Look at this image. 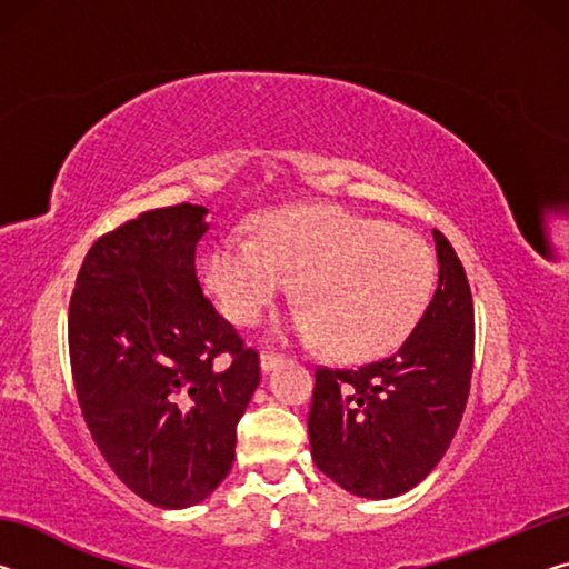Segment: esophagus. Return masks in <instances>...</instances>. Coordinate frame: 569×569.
Instances as JSON below:
<instances>
[{
	"instance_id": "1",
	"label": "esophagus",
	"mask_w": 569,
	"mask_h": 569,
	"mask_svg": "<svg viewBox=\"0 0 569 569\" xmlns=\"http://www.w3.org/2000/svg\"><path fill=\"white\" fill-rule=\"evenodd\" d=\"M281 361H283L281 353H273V351H263L261 353V369L263 371H273Z\"/></svg>"
}]
</instances>
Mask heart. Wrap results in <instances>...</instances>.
<instances>
[{
    "label": "heart",
    "mask_w": 569,
    "mask_h": 569,
    "mask_svg": "<svg viewBox=\"0 0 569 569\" xmlns=\"http://www.w3.org/2000/svg\"><path fill=\"white\" fill-rule=\"evenodd\" d=\"M256 240L226 236L203 256V283L238 323L261 319L296 281L281 331L326 339L341 359H371L407 339L435 288V253L411 230L331 206H296L253 220Z\"/></svg>",
    "instance_id": "1"
}]
</instances>
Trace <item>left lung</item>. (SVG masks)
I'll return each instance as SVG.
<instances>
[{
    "mask_svg": "<svg viewBox=\"0 0 569 569\" xmlns=\"http://www.w3.org/2000/svg\"><path fill=\"white\" fill-rule=\"evenodd\" d=\"M439 283L397 351L359 369H316L311 457L346 492L391 499L429 475L457 435L475 363V303L449 240L435 230Z\"/></svg>",
    "mask_w": 569,
    "mask_h": 569,
    "instance_id": "obj_1",
    "label": "left lung"
}]
</instances>
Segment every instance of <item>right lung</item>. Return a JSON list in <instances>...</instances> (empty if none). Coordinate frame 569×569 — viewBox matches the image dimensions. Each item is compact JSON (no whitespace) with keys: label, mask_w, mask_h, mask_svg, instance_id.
Wrapping results in <instances>:
<instances>
[{"label":"right lung","mask_w":569,"mask_h":569,"mask_svg":"<svg viewBox=\"0 0 569 569\" xmlns=\"http://www.w3.org/2000/svg\"><path fill=\"white\" fill-rule=\"evenodd\" d=\"M206 216L190 203L158 208L94 240L67 321L94 445L134 495L166 509L203 502L228 477L261 381L258 351L200 291Z\"/></svg>","instance_id":"obj_1"}]
</instances>
